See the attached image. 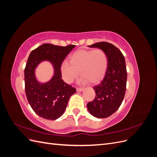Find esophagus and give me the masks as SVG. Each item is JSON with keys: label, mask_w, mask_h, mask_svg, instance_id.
I'll use <instances>...</instances> for the list:
<instances>
[{"label": "esophagus", "mask_w": 157, "mask_h": 157, "mask_svg": "<svg viewBox=\"0 0 157 157\" xmlns=\"http://www.w3.org/2000/svg\"><path fill=\"white\" fill-rule=\"evenodd\" d=\"M82 90H83V88H78V87L77 88V92H82Z\"/></svg>", "instance_id": "1"}]
</instances>
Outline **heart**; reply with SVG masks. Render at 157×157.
I'll return each instance as SVG.
<instances>
[{
	"mask_svg": "<svg viewBox=\"0 0 157 157\" xmlns=\"http://www.w3.org/2000/svg\"><path fill=\"white\" fill-rule=\"evenodd\" d=\"M108 67V57L101 49L78 50L69 57V63L64 62L61 66L63 78L71 82L80 73V81L92 84L98 82L105 75Z\"/></svg>",
	"mask_w": 157,
	"mask_h": 157,
	"instance_id": "b5f03b06",
	"label": "heart"
}]
</instances>
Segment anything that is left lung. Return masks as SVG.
<instances>
[{
  "mask_svg": "<svg viewBox=\"0 0 157 157\" xmlns=\"http://www.w3.org/2000/svg\"><path fill=\"white\" fill-rule=\"evenodd\" d=\"M89 47L105 52L108 67L101 82L94 87L96 97L87 103V108L94 117L107 118L117 111L124 98L127 80L125 59L119 49L107 42H99Z\"/></svg>",
  "mask_w": 157,
  "mask_h": 157,
  "instance_id": "1",
  "label": "left lung"
}]
</instances>
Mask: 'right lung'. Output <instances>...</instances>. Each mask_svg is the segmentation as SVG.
Segmentation results:
<instances>
[{
  "label": "right lung",
  "mask_w": 157,
  "mask_h": 157,
  "mask_svg": "<svg viewBox=\"0 0 157 157\" xmlns=\"http://www.w3.org/2000/svg\"><path fill=\"white\" fill-rule=\"evenodd\" d=\"M75 45L59 46L44 44L33 50L28 58L24 70L25 91L27 101L33 110L45 119L56 120L63 115L70 97L76 88L61 78V66ZM52 63L55 72L50 82L46 84L37 82L34 69L43 60Z\"/></svg>",
  "instance_id": "add662e5"
}]
</instances>
